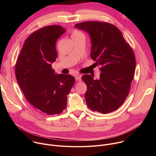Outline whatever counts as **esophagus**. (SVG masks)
I'll use <instances>...</instances> for the list:
<instances>
[{"mask_svg": "<svg viewBox=\"0 0 156 156\" xmlns=\"http://www.w3.org/2000/svg\"><path fill=\"white\" fill-rule=\"evenodd\" d=\"M81 76L82 75H80V74H77L75 75V80L76 81H80L81 80Z\"/></svg>", "mask_w": 156, "mask_h": 156, "instance_id": "1", "label": "esophagus"}]
</instances>
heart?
Listing matches in <instances>:
<instances>
[{
	"label": "heart",
	"instance_id": "b5f03b06",
	"mask_svg": "<svg viewBox=\"0 0 156 156\" xmlns=\"http://www.w3.org/2000/svg\"><path fill=\"white\" fill-rule=\"evenodd\" d=\"M80 34H81V33L80 31L75 30V31H73V34H72V36H75V35Z\"/></svg>",
	"mask_w": 156,
	"mask_h": 156
}]
</instances>
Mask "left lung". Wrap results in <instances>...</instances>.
<instances>
[{
	"label": "left lung",
	"instance_id": "left-lung-1",
	"mask_svg": "<svg viewBox=\"0 0 156 156\" xmlns=\"http://www.w3.org/2000/svg\"><path fill=\"white\" fill-rule=\"evenodd\" d=\"M75 27L90 34L91 57L101 66L99 80L90 75L81 78L87 86V105L103 114L113 112L128 95L136 67L134 52L120 30L112 24L93 21L78 23Z\"/></svg>",
	"mask_w": 156,
	"mask_h": 156
}]
</instances>
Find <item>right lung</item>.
<instances>
[{
    "label": "right lung",
    "instance_id": "add662e5",
    "mask_svg": "<svg viewBox=\"0 0 156 156\" xmlns=\"http://www.w3.org/2000/svg\"><path fill=\"white\" fill-rule=\"evenodd\" d=\"M65 32L60 25L39 29L25 40L15 63V75L27 100L48 115L60 114L66 107L67 95L75 79L56 75L51 63L57 57V39Z\"/></svg>",
    "mask_w": 156,
    "mask_h": 156
}]
</instances>
